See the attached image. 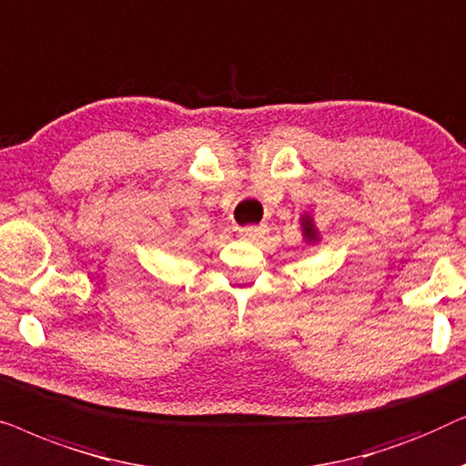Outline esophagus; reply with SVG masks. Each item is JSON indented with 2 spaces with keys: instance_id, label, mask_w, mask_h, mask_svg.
Segmentation results:
<instances>
[{
  "instance_id": "1",
  "label": "esophagus",
  "mask_w": 466,
  "mask_h": 466,
  "mask_svg": "<svg viewBox=\"0 0 466 466\" xmlns=\"http://www.w3.org/2000/svg\"><path fill=\"white\" fill-rule=\"evenodd\" d=\"M267 228L265 227H241L239 228V238L241 239H248V241H257L265 235Z\"/></svg>"
}]
</instances>
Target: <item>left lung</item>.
Segmentation results:
<instances>
[{
  "label": "left lung",
  "mask_w": 466,
  "mask_h": 466,
  "mask_svg": "<svg viewBox=\"0 0 466 466\" xmlns=\"http://www.w3.org/2000/svg\"><path fill=\"white\" fill-rule=\"evenodd\" d=\"M301 231H303V239L308 241V244H316L318 239V228L314 225V218H311L309 214H303L301 216Z\"/></svg>",
  "instance_id": "1"
}]
</instances>
